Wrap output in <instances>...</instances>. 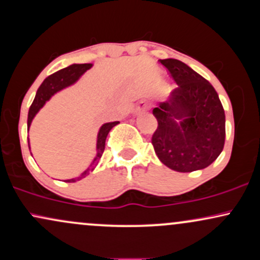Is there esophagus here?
<instances>
[{"instance_id":"esophagus-1","label":"esophagus","mask_w":260,"mask_h":260,"mask_svg":"<svg viewBox=\"0 0 260 260\" xmlns=\"http://www.w3.org/2000/svg\"><path fill=\"white\" fill-rule=\"evenodd\" d=\"M147 109H148V104L145 103V101H139V104L136 107V115H139V113L144 112Z\"/></svg>"}]
</instances>
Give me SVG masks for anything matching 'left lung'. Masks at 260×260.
<instances>
[{
  "instance_id": "8db88e82",
  "label": "left lung",
  "mask_w": 260,
  "mask_h": 260,
  "mask_svg": "<svg viewBox=\"0 0 260 260\" xmlns=\"http://www.w3.org/2000/svg\"><path fill=\"white\" fill-rule=\"evenodd\" d=\"M177 83L164 103L153 110L157 129L151 143L161 162L177 172L208 168L225 144V111L214 86L189 66L161 59Z\"/></svg>"
}]
</instances>
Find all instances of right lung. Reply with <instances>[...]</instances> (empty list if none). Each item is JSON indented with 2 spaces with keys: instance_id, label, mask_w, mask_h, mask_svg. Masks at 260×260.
Wrapping results in <instances>:
<instances>
[{
  "instance_id": "add662e5",
  "label": "right lung",
  "mask_w": 260,
  "mask_h": 260,
  "mask_svg": "<svg viewBox=\"0 0 260 260\" xmlns=\"http://www.w3.org/2000/svg\"><path fill=\"white\" fill-rule=\"evenodd\" d=\"M92 67V63H73L68 67L63 68V70H59L56 73L51 74V76L47 77L44 80L43 84L39 86L37 95H35V99L32 101L30 109H29L28 113V127H30L31 121L34 120L35 115L40 111V109L43 107L46 101H49L56 92L63 90V89L68 88V86L73 85L74 83L78 82L80 77L84 74L86 71L90 70ZM120 123L118 121L115 122H106V123L101 124L99 128V132L96 136V154H95L94 159L91 160L90 165L86 168L84 171L80 174L78 177L70 178V180H64V182H77L82 178H84L85 176H88L90 172L95 170V168L99 164V160L103 156L104 150H105V142L107 138V134L110 133V131L113 127L117 126ZM29 149H30V144H29Z\"/></svg>"
}]
</instances>
